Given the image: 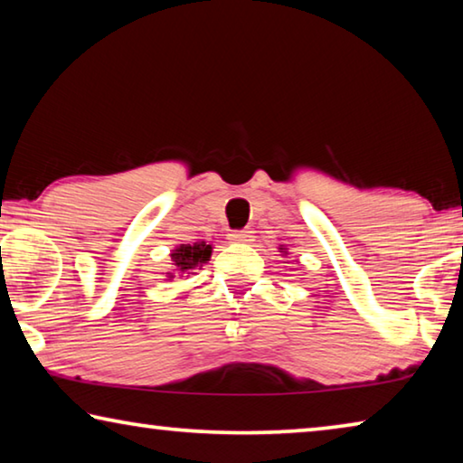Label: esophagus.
<instances>
[{"instance_id":"obj_1","label":"esophagus","mask_w":463,"mask_h":463,"mask_svg":"<svg viewBox=\"0 0 463 463\" xmlns=\"http://www.w3.org/2000/svg\"><path fill=\"white\" fill-rule=\"evenodd\" d=\"M250 237H253L250 231H232L229 234V241L237 242V245H242V242H250Z\"/></svg>"}]
</instances>
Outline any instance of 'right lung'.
I'll return each mask as SVG.
<instances>
[{
	"instance_id": "right-lung-1",
	"label": "right lung",
	"mask_w": 463,
	"mask_h": 463,
	"mask_svg": "<svg viewBox=\"0 0 463 463\" xmlns=\"http://www.w3.org/2000/svg\"><path fill=\"white\" fill-rule=\"evenodd\" d=\"M210 253H213V247L203 245V242H195V245H182L171 253V260L179 271H190L198 268L200 263H206L210 260Z\"/></svg>"
}]
</instances>
